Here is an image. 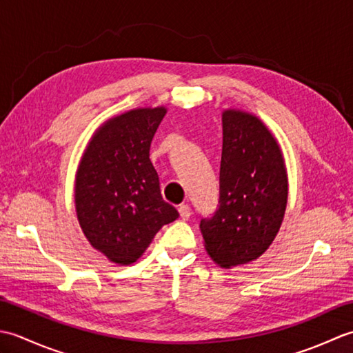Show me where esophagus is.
<instances>
[{
	"label": "esophagus",
	"instance_id": "1",
	"mask_svg": "<svg viewBox=\"0 0 353 353\" xmlns=\"http://www.w3.org/2000/svg\"><path fill=\"white\" fill-rule=\"evenodd\" d=\"M179 214H181L183 220H188L191 216V208L188 205H181L179 206Z\"/></svg>",
	"mask_w": 353,
	"mask_h": 353
}]
</instances>
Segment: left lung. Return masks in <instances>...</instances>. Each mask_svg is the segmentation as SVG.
Listing matches in <instances>:
<instances>
[{"label": "left lung", "instance_id": "left-lung-1", "mask_svg": "<svg viewBox=\"0 0 353 353\" xmlns=\"http://www.w3.org/2000/svg\"><path fill=\"white\" fill-rule=\"evenodd\" d=\"M288 183L279 145L256 117L223 114L220 197L200 230L211 258L221 267L259 258L279 230Z\"/></svg>", "mask_w": 353, "mask_h": 353}]
</instances>
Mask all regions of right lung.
<instances>
[{
    "instance_id": "obj_1",
    "label": "right lung",
    "mask_w": 353,
    "mask_h": 353,
    "mask_svg": "<svg viewBox=\"0 0 353 353\" xmlns=\"http://www.w3.org/2000/svg\"><path fill=\"white\" fill-rule=\"evenodd\" d=\"M163 108L134 109L94 134L76 177V211L94 249L129 265L179 212L162 199L150 145Z\"/></svg>"
}]
</instances>
